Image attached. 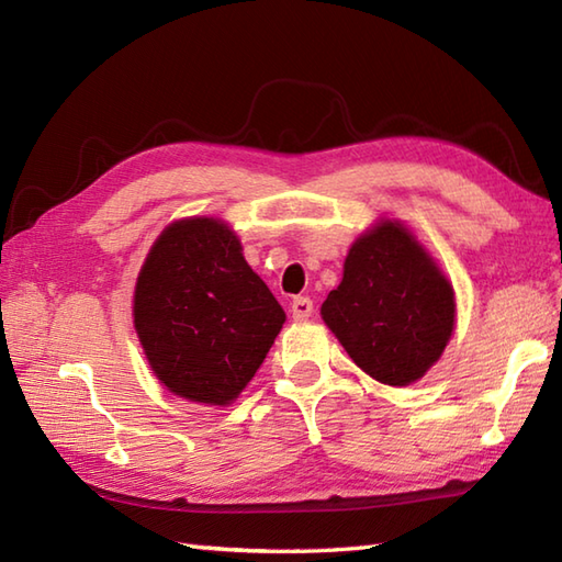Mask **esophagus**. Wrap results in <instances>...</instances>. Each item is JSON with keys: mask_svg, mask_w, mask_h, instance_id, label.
Listing matches in <instances>:
<instances>
[{"mask_svg": "<svg viewBox=\"0 0 562 562\" xmlns=\"http://www.w3.org/2000/svg\"><path fill=\"white\" fill-rule=\"evenodd\" d=\"M290 314L294 321H306L308 316L314 314V302L308 296H296L290 306Z\"/></svg>", "mask_w": 562, "mask_h": 562, "instance_id": "obj_1", "label": "esophagus"}]
</instances>
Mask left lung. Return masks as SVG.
<instances>
[{
    "label": "left lung",
    "mask_w": 562,
    "mask_h": 562,
    "mask_svg": "<svg viewBox=\"0 0 562 562\" xmlns=\"http://www.w3.org/2000/svg\"><path fill=\"white\" fill-rule=\"evenodd\" d=\"M352 362L389 386L425 376L453 330V290L401 222L384 220L352 244L342 282L321 306Z\"/></svg>",
    "instance_id": "left-lung-1"
}]
</instances>
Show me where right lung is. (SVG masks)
<instances>
[{"instance_id":"1","label":"right lung","mask_w":562,"mask_h":562,"mask_svg":"<svg viewBox=\"0 0 562 562\" xmlns=\"http://www.w3.org/2000/svg\"><path fill=\"white\" fill-rule=\"evenodd\" d=\"M135 330L151 372L195 403H232L266 360L282 306L220 220L166 226L135 284Z\"/></svg>"}]
</instances>
